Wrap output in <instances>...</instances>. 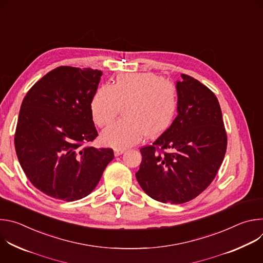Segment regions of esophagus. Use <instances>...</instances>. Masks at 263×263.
<instances>
[{
	"label": "esophagus",
	"mask_w": 263,
	"mask_h": 263,
	"mask_svg": "<svg viewBox=\"0 0 263 263\" xmlns=\"http://www.w3.org/2000/svg\"><path fill=\"white\" fill-rule=\"evenodd\" d=\"M125 152H126L125 148H115V154H116V156H120V155H122V154L125 153Z\"/></svg>",
	"instance_id": "esophagus-1"
}]
</instances>
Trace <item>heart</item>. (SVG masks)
Listing matches in <instances>:
<instances>
[{
	"instance_id": "1",
	"label": "heart",
	"mask_w": 263,
	"mask_h": 263,
	"mask_svg": "<svg viewBox=\"0 0 263 263\" xmlns=\"http://www.w3.org/2000/svg\"><path fill=\"white\" fill-rule=\"evenodd\" d=\"M124 120L107 127L102 140L116 147H128L145 134L155 137L173 123L179 107L177 86L151 72L125 73L112 86H101L95 93L90 110L98 126L114 121L121 107Z\"/></svg>"
}]
</instances>
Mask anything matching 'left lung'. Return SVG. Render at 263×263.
<instances>
[{"label":"left lung","instance_id":"8db88e82","mask_svg":"<svg viewBox=\"0 0 263 263\" xmlns=\"http://www.w3.org/2000/svg\"><path fill=\"white\" fill-rule=\"evenodd\" d=\"M176 82L178 116L153 142L140 148L136 179L152 199L172 204L189 202L213 181L227 148L219 103L215 95L191 76Z\"/></svg>","mask_w":263,"mask_h":263}]
</instances>
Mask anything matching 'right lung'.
Listing matches in <instances>:
<instances>
[{
    "instance_id": "add662e5",
    "label": "right lung",
    "mask_w": 263,
    "mask_h": 263,
    "mask_svg": "<svg viewBox=\"0 0 263 263\" xmlns=\"http://www.w3.org/2000/svg\"><path fill=\"white\" fill-rule=\"evenodd\" d=\"M102 73L59 66L23 100L14 135L16 155L30 182L49 197L72 202L88 196L115 158L112 148L87 144L98 136L90 104Z\"/></svg>"
}]
</instances>
